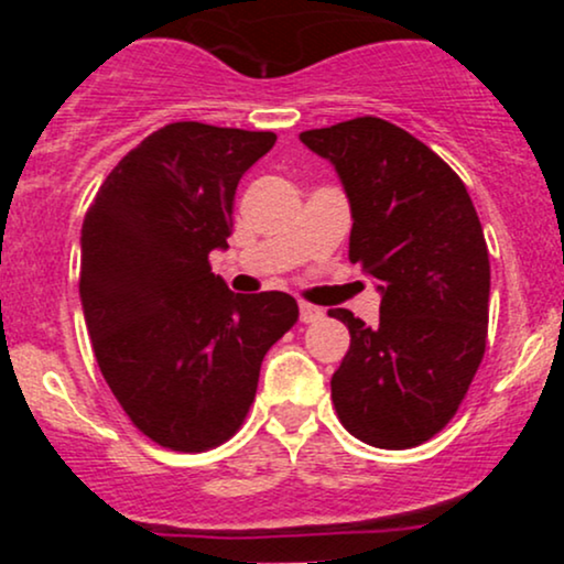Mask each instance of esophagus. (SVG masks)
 <instances>
[{"label":"esophagus","mask_w":564,"mask_h":564,"mask_svg":"<svg viewBox=\"0 0 564 564\" xmlns=\"http://www.w3.org/2000/svg\"><path fill=\"white\" fill-rule=\"evenodd\" d=\"M323 318V310L315 307V304L310 302H300V321L302 323H315Z\"/></svg>","instance_id":"obj_1"}]
</instances>
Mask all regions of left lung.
Wrapping results in <instances>:
<instances>
[{"label": "left lung", "instance_id": "left-lung-1", "mask_svg": "<svg viewBox=\"0 0 564 564\" xmlns=\"http://www.w3.org/2000/svg\"><path fill=\"white\" fill-rule=\"evenodd\" d=\"M349 198V260L379 281L377 326L349 328L332 400L349 435L387 451L422 445L451 422L485 355L490 262L458 174L405 129L377 119L307 129Z\"/></svg>", "mask_w": 564, "mask_h": 564}]
</instances>
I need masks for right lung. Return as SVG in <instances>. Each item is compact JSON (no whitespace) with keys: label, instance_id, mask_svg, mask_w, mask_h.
<instances>
[{"label":"right lung","instance_id":"obj_1","mask_svg":"<svg viewBox=\"0 0 564 564\" xmlns=\"http://www.w3.org/2000/svg\"><path fill=\"white\" fill-rule=\"evenodd\" d=\"M273 132L174 121L100 185L82 225L79 294L102 379L142 435L200 453L254 403L264 352L300 318L283 291L236 294L212 273L238 180Z\"/></svg>","mask_w":564,"mask_h":564}]
</instances>
